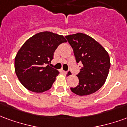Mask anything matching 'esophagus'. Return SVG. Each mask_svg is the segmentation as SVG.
Instances as JSON below:
<instances>
[{
	"mask_svg": "<svg viewBox=\"0 0 127 127\" xmlns=\"http://www.w3.org/2000/svg\"><path fill=\"white\" fill-rule=\"evenodd\" d=\"M65 76H67V78L68 77H70V76H72V72L70 71V70H68L67 72H65Z\"/></svg>",
	"mask_w": 127,
	"mask_h": 127,
	"instance_id": "esophagus-1",
	"label": "esophagus"
}]
</instances>
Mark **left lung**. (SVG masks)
I'll return each mask as SVG.
<instances>
[{"label":"left lung","mask_w":127,"mask_h":127,"mask_svg":"<svg viewBox=\"0 0 127 127\" xmlns=\"http://www.w3.org/2000/svg\"><path fill=\"white\" fill-rule=\"evenodd\" d=\"M65 38L74 50L77 63L83 67L77 75L79 83L71 87L73 93L84 96L95 93L104 85L110 67V59L106 50L93 38L83 33Z\"/></svg>","instance_id":"left-lung-1"}]
</instances>
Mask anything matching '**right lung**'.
<instances>
[{
    "label": "right lung",
    "mask_w": 127,
    "mask_h": 127,
    "mask_svg": "<svg viewBox=\"0 0 127 127\" xmlns=\"http://www.w3.org/2000/svg\"><path fill=\"white\" fill-rule=\"evenodd\" d=\"M66 42L63 36L45 31L24 42L15 58V71L25 88L35 93H42L51 88L60 72L51 67L50 63L57 47Z\"/></svg>",
    "instance_id": "add662e5"
}]
</instances>
